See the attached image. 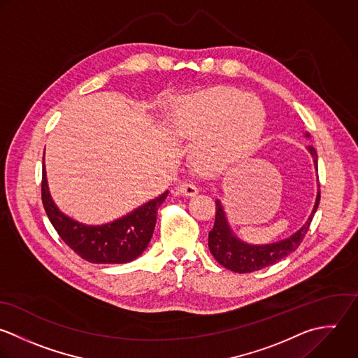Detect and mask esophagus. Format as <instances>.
Wrapping results in <instances>:
<instances>
[{
    "mask_svg": "<svg viewBox=\"0 0 358 358\" xmlns=\"http://www.w3.org/2000/svg\"><path fill=\"white\" fill-rule=\"evenodd\" d=\"M178 191H180V194H182V195H185V196H195V195L199 192V189L196 188V185H194V184H191V182L181 184V185L178 187Z\"/></svg>",
    "mask_w": 358,
    "mask_h": 358,
    "instance_id": "obj_1",
    "label": "esophagus"
}]
</instances>
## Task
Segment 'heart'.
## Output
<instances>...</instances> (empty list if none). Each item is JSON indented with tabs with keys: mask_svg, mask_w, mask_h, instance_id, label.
<instances>
[{
	"mask_svg": "<svg viewBox=\"0 0 358 358\" xmlns=\"http://www.w3.org/2000/svg\"><path fill=\"white\" fill-rule=\"evenodd\" d=\"M265 110L258 97L219 86L184 99L176 108L173 128L178 135L202 138L196 162L219 173L247 159L259 141Z\"/></svg>",
	"mask_w": 358,
	"mask_h": 358,
	"instance_id": "1",
	"label": "heart"
}]
</instances>
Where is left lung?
<instances>
[{"label": "left lung", "mask_w": 358, "mask_h": 358, "mask_svg": "<svg viewBox=\"0 0 358 358\" xmlns=\"http://www.w3.org/2000/svg\"><path fill=\"white\" fill-rule=\"evenodd\" d=\"M306 136H310L306 134ZM314 159V166L318 173V155L314 146L307 148ZM320 181V180H318ZM318 184V192L315 205L313 209V213L310 215L306 224L293 236L289 238H285L278 243L265 244V245H252L241 241L237 236H234L233 230L230 229V224L227 222L224 209L220 203V201H216V219L213 229L209 231V240L208 245L213 255V258L226 269L236 272V273H251L259 269H264L266 266H271L280 259L286 258L290 252L296 251L299 245L303 243L310 224L313 222V217L318 209L320 201H321V189Z\"/></svg>", "instance_id": "8db88e82"}]
</instances>
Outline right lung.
<instances>
[{
	"instance_id": "right-lung-1",
	"label": "right lung",
	"mask_w": 358,
	"mask_h": 358,
	"mask_svg": "<svg viewBox=\"0 0 358 358\" xmlns=\"http://www.w3.org/2000/svg\"><path fill=\"white\" fill-rule=\"evenodd\" d=\"M169 191L111 223L86 226L57 208L48 191L45 169H43L41 201L52 227L75 254L92 264H127L138 258L150 243L157 209Z\"/></svg>"
}]
</instances>
